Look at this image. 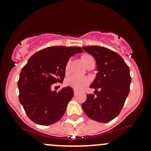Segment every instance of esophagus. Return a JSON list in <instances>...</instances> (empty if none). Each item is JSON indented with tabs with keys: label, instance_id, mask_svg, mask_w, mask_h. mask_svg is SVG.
Masks as SVG:
<instances>
[{
	"label": "esophagus",
	"instance_id": "esophagus-1",
	"mask_svg": "<svg viewBox=\"0 0 151 151\" xmlns=\"http://www.w3.org/2000/svg\"><path fill=\"white\" fill-rule=\"evenodd\" d=\"M74 96H76L77 94V91H76V90H74Z\"/></svg>",
	"mask_w": 151,
	"mask_h": 151
}]
</instances>
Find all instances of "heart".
Listing matches in <instances>:
<instances>
[{"mask_svg": "<svg viewBox=\"0 0 151 151\" xmlns=\"http://www.w3.org/2000/svg\"><path fill=\"white\" fill-rule=\"evenodd\" d=\"M83 63L85 65V66L88 67L91 63H95L93 57L89 54H84L81 57ZM69 66H70V61H68L65 66V72L66 74H68L69 71ZM89 81L88 79L85 77H81L78 75H71V77H68L66 80V84L68 86L74 88V89L80 91V90L83 89L88 84Z\"/></svg>", "mask_w": 151, "mask_h": 151, "instance_id": "heart-1", "label": "heart"}]
</instances>
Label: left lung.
<instances>
[{"instance_id":"obj_1","label":"left lung","mask_w":151,"mask_h":151,"mask_svg":"<svg viewBox=\"0 0 151 151\" xmlns=\"http://www.w3.org/2000/svg\"><path fill=\"white\" fill-rule=\"evenodd\" d=\"M83 49L96 59L98 73L90 86L96 90L95 95H86L82 107L91 119L108 123L119 115L129 95L132 81L129 68L118 53L106 47Z\"/></svg>"}]
</instances>
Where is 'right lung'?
I'll list each match as a JSON object with an SVG mask.
<instances>
[{
	"instance_id": "obj_1",
	"label": "right lung",
	"mask_w": 151,
	"mask_h": 151,
	"mask_svg": "<svg viewBox=\"0 0 151 151\" xmlns=\"http://www.w3.org/2000/svg\"><path fill=\"white\" fill-rule=\"evenodd\" d=\"M82 52L77 47H49L29 58L21 70L17 85L19 102L32 121L48 126L63 117L74 91L68 86L57 93L51 91V85L63 83L69 58Z\"/></svg>"
}]
</instances>
